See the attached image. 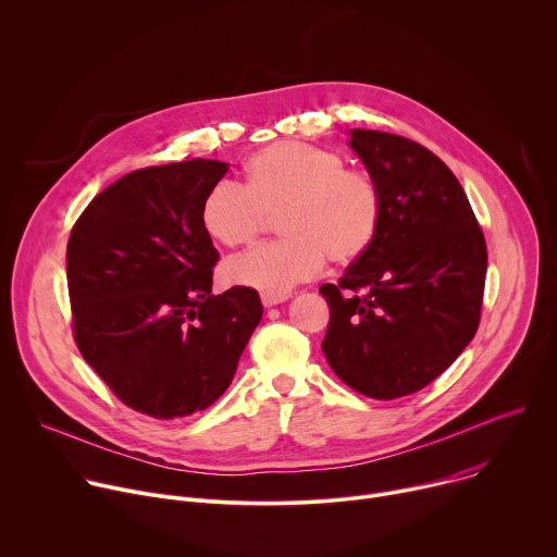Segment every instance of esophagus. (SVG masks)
I'll list each match as a JSON object with an SVG mask.
<instances>
[{
  "instance_id": "esophagus-1",
  "label": "esophagus",
  "mask_w": 557,
  "mask_h": 557,
  "mask_svg": "<svg viewBox=\"0 0 557 557\" xmlns=\"http://www.w3.org/2000/svg\"><path fill=\"white\" fill-rule=\"evenodd\" d=\"M286 299H288V295H286V293H282V295L262 293V304H264L267 308H271V306H277V304H282V301H286Z\"/></svg>"
}]
</instances>
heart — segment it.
I'll return each mask as SVG.
<instances>
[{
	"instance_id": "b5f03b06",
	"label": "heart",
	"mask_w": 557,
	"mask_h": 557,
	"mask_svg": "<svg viewBox=\"0 0 557 557\" xmlns=\"http://www.w3.org/2000/svg\"><path fill=\"white\" fill-rule=\"evenodd\" d=\"M277 218L280 243L224 264L228 284L282 295L333 264L357 262L376 240L383 220L379 181L333 149L280 140L245 168V187L213 185L200 205V224L226 249L251 247Z\"/></svg>"
}]
</instances>
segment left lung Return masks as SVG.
<instances>
[{
    "label": "left lung",
    "mask_w": 557,
    "mask_h": 557,
    "mask_svg": "<svg viewBox=\"0 0 557 557\" xmlns=\"http://www.w3.org/2000/svg\"><path fill=\"white\" fill-rule=\"evenodd\" d=\"M350 147L383 191L372 247L320 293L331 308L322 350L370 399L414 394L443 374L481 324L487 245L436 153L387 132L352 129Z\"/></svg>",
    "instance_id": "8db88e82"
}]
</instances>
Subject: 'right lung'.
<instances>
[{
	"label": "right lung",
	"mask_w": 557,
	"mask_h": 557,
	"mask_svg": "<svg viewBox=\"0 0 557 557\" xmlns=\"http://www.w3.org/2000/svg\"><path fill=\"white\" fill-rule=\"evenodd\" d=\"M228 165L145 168L103 189L67 240L78 352L119 399L153 419L209 408L262 320L256 288L211 295L218 251L200 205Z\"/></svg>",
	"instance_id": "obj_1"
}]
</instances>
